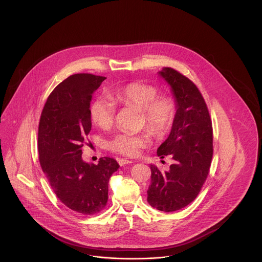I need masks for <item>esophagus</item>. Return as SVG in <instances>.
Returning a JSON list of instances; mask_svg holds the SVG:
<instances>
[{
    "label": "esophagus",
    "instance_id": "1",
    "mask_svg": "<svg viewBox=\"0 0 262 262\" xmlns=\"http://www.w3.org/2000/svg\"><path fill=\"white\" fill-rule=\"evenodd\" d=\"M133 162H134L133 160H128V159H125V158L119 159V164H120L121 166H124V165H126V164H131V163H133Z\"/></svg>",
    "mask_w": 262,
    "mask_h": 262
}]
</instances>
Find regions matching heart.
Returning <instances> with one entry per match:
<instances>
[{"instance_id": "heart-1", "label": "heart", "mask_w": 262, "mask_h": 262, "mask_svg": "<svg viewBox=\"0 0 262 262\" xmlns=\"http://www.w3.org/2000/svg\"><path fill=\"white\" fill-rule=\"evenodd\" d=\"M115 103L132 105L142 110L145 127L154 135L160 136L169 128L176 112L171 98L157 97V90L146 83L131 82L117 89L110 95ZM92 121L102 129L112 126L115 105L104 97L95 100L90 107ZM149 144V137L145 134L121 133L110 142L113 151L126 156H136L139 150Z\"/></svg>"}]
</instances>
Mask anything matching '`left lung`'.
Segmentation results:
<instances>
[{
    "mask_svg": "<svg viewBox=\"0 0 262 262\" xmlns=\"http://www.w3.org/2000/svg\"><path fill=\"white\" fill-rule=\"evenodd\" d=\"M158 75L170 86L177 112L157 155L170 156L174 163L163 172L150 165L147 202L168 213L190 204L203 187L213 157V129L204 98L192 81L170 68H163Z\"/></svg>",
    "mask_w": 262,
    "mask_h": 262,
    "instance_id": "left-lung-1",
    "label": "left lung"
}]
</instances>
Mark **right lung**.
<instances>
[{
	"instance_id": "add662e5",
	"label": "right lung",
	"mask_w": 262,
	"mask_h": 262,
	"mask_svg": "<svg viewBox=\"0 0 262 262\" xmlns=\"http://www.w3.org/2000/svg\"><path fill=\"white\" fill-rule=\"evenodd\" d=\"M104 76L76 74L49 95L38 129L39 159L53 191L67 207L79 214L102 211L108 201L109 180L120 165L111 157L98 164L85 162L82 146L92 129L93 94Z\"/></svg>"
}]
</instances>
